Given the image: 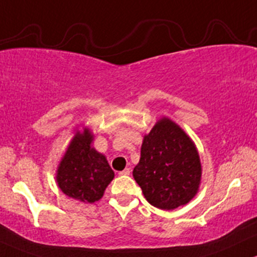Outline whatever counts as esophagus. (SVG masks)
I'll use <instances>...</instances> for the list:
<instances>
[{
    "instance_id": "obj_1",
    "label": "esophagus",
    "mask_w": 257,
    "mask_h": 257,
    "mask_svg": "<svg viewBox=\"0 0 257 257\" xmlns=\"http://www.w3.org/2000/svg\"><path fill=\"white\" fill-rule=\"evenodd\" d=\"M131 174V170L129 168H125V170L119 172V176H129Z\"/></svg>"
}]
</instances>
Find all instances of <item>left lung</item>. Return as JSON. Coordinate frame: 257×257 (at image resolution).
Returning a JSON list of instances; mask_svg holds the SVG:
<instances>
[{
    "mask_svg": "<svg viewBox=\"0 0 257 257\" xmlns=\"http://www.w3.org/2000/svg\"><path fill=\"white\" fill-rule=\"evenodd\" d=\"M135 182L152 206L161 210L188 204L199 190L201 163L193 140L170 118H161L144 137Z\"/></svg>",
    "mask_w": 257,
    "mask_h": 257,
    "instance_id": "8db88e82",
    "label": "left lung"
}]
</instances>
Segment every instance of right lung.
Here are the masks:
<instances>
[{
    "label": "right lung",
    "mask_w": 257,
    "mask_h": 257,
    "mask_svg": "<svg viewBox=\"0 0 257 257\" xmlns=\"http://www.w3.org/2000/svg\"><path fill=\"white\" fill-rule=\"evenodd\" d=\"M94 137L87 128L77 132L57 168L58 187L67 196L92 204L103 196L114 172L106 157L91 148Z\"/></svg>",
    "instance_id": "1"
}]
</instances>
